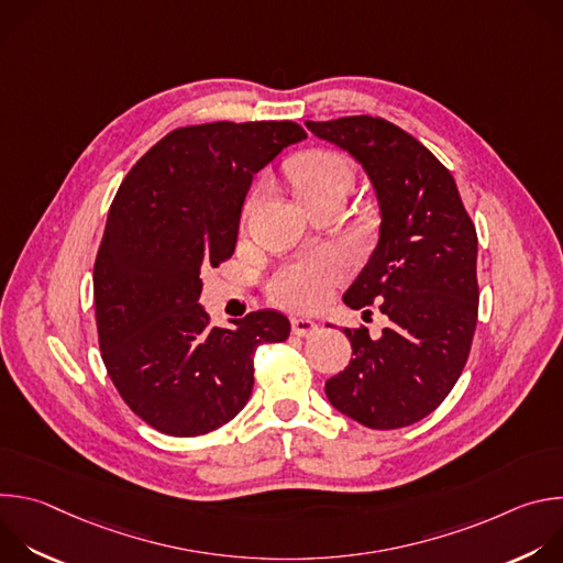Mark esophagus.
Masks as SVG:
<instances>
[{"mask_svg": "<svg viewBox=\"0 0 563 563\" xmlns=\"http://www.w3.org/2000/svg\"><path fill=\"white\" fill-rule=\"evenodd\" d=\"M318 330V325L309 318H291V334L296 336H311Z\"/></svg>", "mask_w": 563, "mask_h": 563, "instance_id": "1", "label": "esophagus"}]
</instances>
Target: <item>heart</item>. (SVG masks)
Here are the masks:
<instances>
[{
	"mask_svg": "<svg viewBox=\"0 0 563 563\" xmlns=\"http://www.w3.org/2000/svg\"><path fill=\"white\" fill-rule=\"evenodd\" d=\"M296 196L309 205L325 196H345L354 183L345 159L328 148H309L291 157L287 167ZM345 261L334 252H320L283 267L272 278V296L294 309H311L323 302L345 276Z\"/></svg>",
	"mask_w": 563,
	"mask_h": 563,
	"instance_id": "1",
	"label": "heart"
}]
</instances>
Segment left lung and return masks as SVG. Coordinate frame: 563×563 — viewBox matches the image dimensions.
<instances>
[{
	"instance_id": "1",
	"label": "left lung",
	"mask_w": 563,
	"mask_h": 563,
	"mask_svg": "<svg viewBox=\"0 0 563 563\" xmlns=\"http://www.w3.org/2000/svg\"><path fill=\"white\" fill-rule=\"evenodd\" d=\"M305 124L347 151L376 191L378 245L343 300L352 309L378 302L389 318L378 339L363 325L343 330L354 358L325 394L365 428L412 426L443 404L472 347L476 229L452 174L404 129L372 115Z\"/></svg>"
}]
</instances>
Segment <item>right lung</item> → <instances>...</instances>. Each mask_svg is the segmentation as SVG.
Returning a JSON list of instances; mask_svg holds the SVG:
<instances>
[{
	"label": "right lung",
	"instance_id": "add662e5",
	"mask_svg": "<svg viewBox=\"0 0 563 563\" xmlns=\"http://www.w3.org/2000/svg\"><path fill=\"white\" fill-rule=\"evenodd\" d=\"M307 133L283 122L183 126L151 146L122 180L93 267L96 323L124 404L169 437L231 421L254 387V352L283 343L274 309L211 328L198 302L202 269L231 258L254 174Z\"/></svg>",
	"mask_w": 563,
	"mask_h": 563
}]
</instances>
